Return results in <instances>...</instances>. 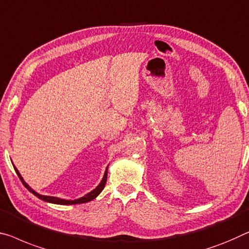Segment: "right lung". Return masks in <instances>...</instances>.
I'll return each instance as SVG.
<instances>
[{
  "instance_id": "right-lung-1",
  "label": "right lung",
  "mask_w": 249,
  "mask_h": 249,
  "mask_svg": "<svg viewBox=\"0 0 249 249\" xmlns=\"http://www.w3.org/2000/svg\"><path fill=\"white\" fill-rule=\"evenodd\" d=\"M13 167H14L15 173L18 174V178H20V180L22 181L23 185H24L25 188L28 189V190L30 191V193H32V194L34 195V196H36L37 198H39V199L44 200V201H47V202H50V204H56V205H75V204H83V202L91 201V200H93L94 198H97V197L99 196V194L101 193V191L103 190V188H105V186H106L107 176H108V167H109V166H107L106 171H105V175H103V177H102V179H101L100 183H99V185H98L97 187H95V188H94L93 190H91L90 193H88V194L85 195V196H83V197H80V198H78V199H74V200L62 199V198L53 197V196H45V195H41V194H39V193H36V190H33V189L31 188V187H30V186L28 185V183H26V182L24 181V179H23L21 174L18 173V170L17 169V167H15L14 164H13Z\"/></svg>"
}]
</instances>
